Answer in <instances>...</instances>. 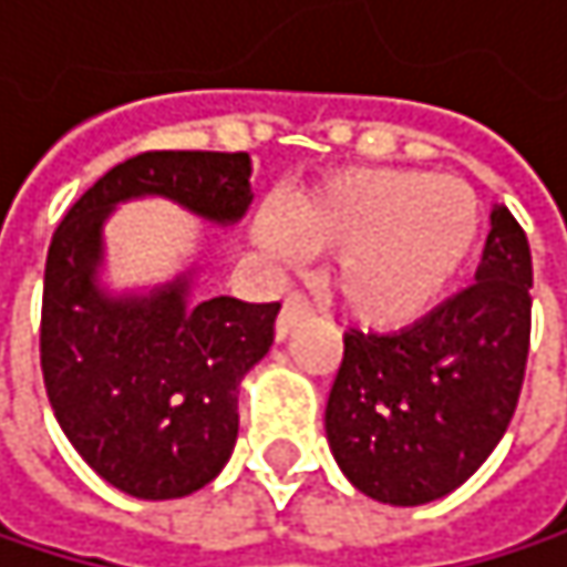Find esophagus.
<instances>
[{"instance_id": "34e87169", "label": "esophagus", "mask_w": 567, "mask_h": 567, "mask_svg": "<svg viewBox=\"0 0 567 567\" xmlns=\"http://www.w3.org/2000/svg\"><path fill=\"white\" fill-rule=\"evenodd\" d=\"M308 315H311V305H308V298H305L301 291H291V295L285 298L279 321H276V338H279V341H285V338L295 331V324H298L301 318H308Z\"/></svg>"}]
</instances>
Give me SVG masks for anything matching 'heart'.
<instances>
[{
    "mask_svg": "<svg viewBox=\"0 0 567 567\" xmlns=\"http://www.w3.org/2000/svg\"><path fill=\"white\" fill-rule=\"evenodd\" d=\"M480 233L483 203L466 179L406 167L334 176L291 196L282 226H256L276 256H341L338 298L368 328L423 318L470 266Z\"/></svg>",
    "mask_w": 567,
    "mask_h": 567,
    "instance_id": "heart-1",
    "label": "heart"
}]
</instances>
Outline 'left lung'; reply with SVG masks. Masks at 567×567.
<instances>
[{
    "instance_id": "obj_1",
    "label": "left lung",
    "mask_w": 567,
    "mask_h": 567,
    "mask_svg": "<svg viewBox=\"0 0 567 567\" xmlns=\"http://www.w3.org/2000/svg\"><path fill=\"white\" fill-rule=\"evenodd\" d=\"M476 282L394 334H344L324 433L351 486L423 506L463 486L509 426L528 358L532 252L493 206Z\"/></svg>"
}]
</instances>
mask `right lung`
<instances>
[{"label":"right lung","instance_id":"obj_1","mask_svg":"<svg viewBox=\"0 0 567 567\" xmlns=\"http://www.w3.org/2000/svg\"><path fill=\"white\" fill-rule=\"evenodd\" d=\"M249 154L151 151L107 171L58 223L42 295V374L81 460L134 499H179L219 476L239 433V384L269 354L279 301L196 298V269L154 291L101 285L117 203L164 196L213 226L252 203Z\"/></svg>","mask_w":567,"mask_h":567}]
</instances>
